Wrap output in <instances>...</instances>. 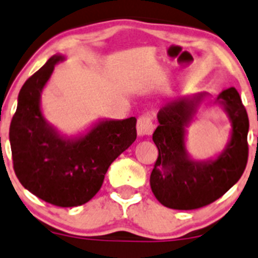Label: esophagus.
<instances>
[{
	"label": "esophagus",
	"mask_w": 258,
	"mask_h": 258,
	"mask_svg": "<svg viewBox=\"0 0 258 258\" xmlns=\"http://www.w3.org/2000/svg\"><path fill=\"white\" fill-rule=\"evenodd\" d=\"M137 135L139 136H146V135H151L154 131V124H152L151 119L146 116L140 117L137 121Z\"/></svg>",
	"instance_id": "obj_1"
}]
</instances>
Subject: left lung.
Masks as SVG:
<instances>
[{"instance_id":"left-lung-1","label":"left lung","mask_w":258,"mask_h":258,"mask_svg":"<svg viewBox=\"0 0 258 258\" xmlns=\"http://www.w3.org/2000/svg\"><path fill=\"white\" fill-rule=\"evenodd\" d=\"M208 93H196L171 101L157 113L159 126L152 135L159 150L150 176L154 196L162 206L179 211L213 203L239 180L248 157V116L234 87L224 89L214 103L231 122L229 139L221 152L204 160L187 152V128Z\"/></svg>"}]
</instances>
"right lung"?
<instances>
[{
  "instance_id": "add662e5",
  "label": "right lung",
  "mask_w": 258,
  "mask_h": 258,
  "mask_svg": "<svg viewBox=\"0 0 258 258\" xmlns=\"http://www.w3.org/2000/svg\"><path fill=\"white\" fill-rule=\"evenodd\" d=\"M55 54L30 77L17 98L10 126L14 169L25 189L54 206L86 204L103 184L109 165L136 140V118L98 119L77 136H67L45 118L41 93L56 64Z\"/></svg>"
}]
</instances>
